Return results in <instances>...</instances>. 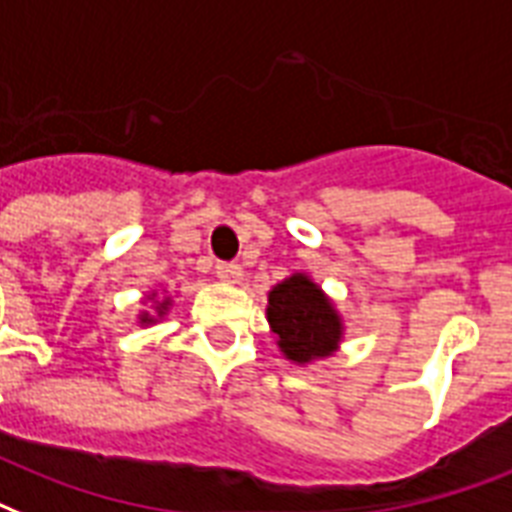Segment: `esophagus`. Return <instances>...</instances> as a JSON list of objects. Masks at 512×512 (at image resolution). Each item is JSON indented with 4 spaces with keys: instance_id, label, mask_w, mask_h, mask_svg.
Segmentation results:
<instances>
[{
    "instance_id": "esophagus-1",
    "label": "esophagus",
    "mask_w": 512,
    "mask_h": 512,
    "mask_svg": "<svg viewBox=\"0 0 512 512\" xmlns=\"http://www.w3.org/2000/svg\"><path fill=\"white\" fill-rule=\"evenodd\" d=\"M216 275L224 280V283H240V277H243V267L235 264V261H224L216 267Z\"/></svg>"
}]
</instances>
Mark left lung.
Here are the masks:
<instances>
[{"label": "left lung", "instance_id": "1", "mask_svg": "<svg viewBox=\"0 0 512 512\" xmlns=\"http://www.w3.org/2000/svg\"><path fill=\"white\" fill-rule=\"evenodd\" d=\"M267 320L280 352L296 366L331 358L342 344V315L307 272H293L269 291Z\"/></svg>", "mask_w": 512, "mask_h": 512}]
</instances>
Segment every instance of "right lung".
<instances>
[{"label":"right lung","mask_w":512,"mask_h":512,"mask_svg":"<svg viewBox=\"0 0 512 512\" xmlns=\"http://www.w3.org/2000/svg\"><path fill=\"white\" fill-rule=\"evenodd\" d=\"M146 301H152V312L144 310L141 315H138V323H141V326H154L157 320H162L165 315H168L170 304H173V299H170V296H162L160 299L157 293H149V296H146Z\"/></svg>","instance_id":"obj_1"}]
</instances>
